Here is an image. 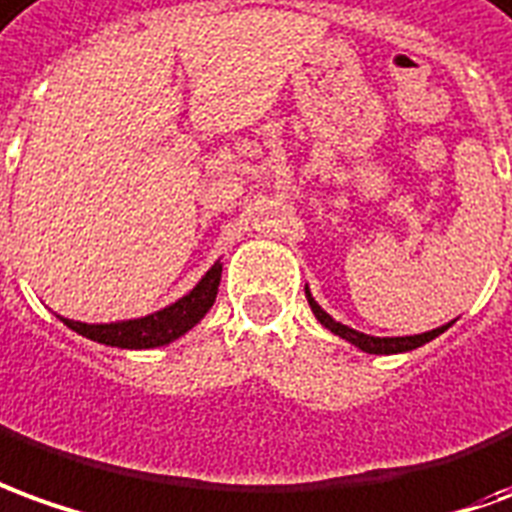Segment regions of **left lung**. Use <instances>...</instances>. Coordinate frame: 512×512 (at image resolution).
Segmentation results:
<instances>
[{
    "mask_svg": "<svg viewBox=\"0 0 512 512\" xmlns=\"http://www.w3.org/2000/svg\"><path fill=\"white\" fill-rule=\"evenodd\" d=\"M306 297H308V306L314 311V317L328 328L331 333L336 336H342L344 342L355 344L358 350H364V353H372V355H394V353H408V350H416V347H422V344L433 342L436 336L447 331V325H441V328H433V331H424V333H413V336H369V333H361V331H353L350 325H342V322H336L328 314V311H322V306L311 297L306 286Z\"/></svg>",
    "mask_w": 512,
    "mask_h": 512,
    "instance_id": "8db88e82",
    "label": "left lung"
}]
</instances>
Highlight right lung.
<instances>
[{
  "instance_id": "add662e5",
  "label": "right lung",
  "mask_w": 512,
  "mask_h": 512,
  "mask_svg": "<svg viewBox=\"0 0 512 512\" xmlns=\"http://www.w3.org/2000/svg\"><path fill=\"white\" fill-rule=\"evenodd\" d=\"M220 273H223V264L215 262L187 295L179 297L170 306L159 308L154 314H148V317H137V320L93 322L90 325V322L68 320V317H60V314L57 317L71 331L85 336L90 342L121 347V350H154V347H162V344L176 342L179 336H184L190 328H195L198 322L204 320L206 311L215 303Z\"/></svg>"
}]
</instances>
